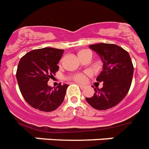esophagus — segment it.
I'll return each mask as SVG.
<instances>
[{
  "mask_svg": "<svg viewBox=\"0 0 149 149\" xmlns=\"http://www.w3.org/2000/svg\"><path fill=\"white\" fill-rule=\"evenodd\" d=\"M78 86L80 87V88L81 89H84V88H85V86H84V85H82V84H78Z\"/></svg>",
  "mask_w": 149,
  "mask_h": 149,
  "instance_id": "esophagus-1",
  "label": "esophagus"
}]
</instances>
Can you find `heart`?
<instances>
[{"label": "heart", "mask_w": 149, "mask_h": 149, "mask_svg": "<svg viewBox=\"0 0 149 149\" xmlns=\"http://www.w3.org/2000/svg\"><path fill=\"white\" fill-rule=\"evenodd\" d=\"M78 58H81L82 57H84L85 55H91V52H89L88 50H82V51H80V52L78 53ZM88 74V73H78V74H74L73 75H71L69 77V79L71 80H73L74 81L79 82V83H83L86 81V75Z\"/></svg>", "instance_id": "heart-1"}]
</instances>
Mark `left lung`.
I'll return each mask as SVG.
<instances>
[{
  "mask_svg": "<svg viewBox=\"0 0 149 149\" xmlns=\"http://www.w3.org/2000/svg\"><path fill=\"white\" fill-rule=\"evenodd\" d=\"M89 47L101 57L103 62V70L96 78L97 81L103 83V87L95 88L93 96L85 97V100L97 110H107L119 104L128 94L134 67L128 52L118 45L100 43Z\"/></svg>",
  "mask_w": 149,
  "mask_h": 149,
  "instance_id": "left-lung-1",
  "label": "left lung"
}]
</instances>
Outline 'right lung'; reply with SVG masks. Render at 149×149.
Listing matches in <instances>:
<instances>
[{"label":"right lung","instance_id":"right-lung-1","mask_svg":"<svg viewBox=\"0 0 149 149\" xmlns=\"http://www.w3.org/2000/svg\"><path fill=\"white\" fill-rule=\"evenodd\" d=\"M64 50L45 47L31 51L19 61L16 78L24 100L35 109L52 111L65 99L68 84H59L55 88L47 81L58 71V62Z\"/></svg>","mask_w":149,"mask_h":149}]
</instances>
